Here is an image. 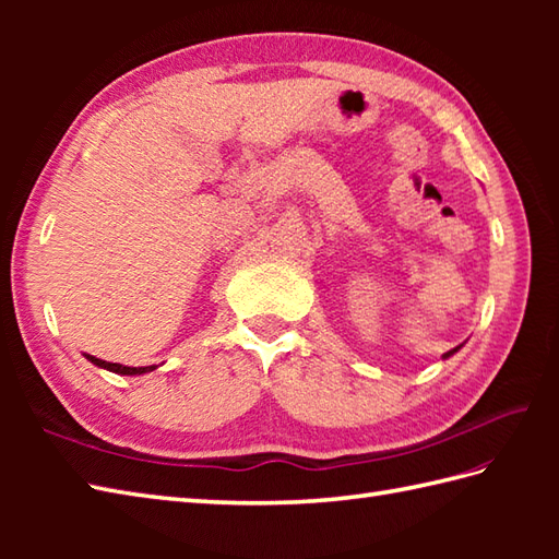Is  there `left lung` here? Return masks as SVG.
I'll list each match as a JSON object with an SVG mask.
<instances>
[{"instance_id":"left-lung-1","label":"left lung","mask_w":559,"mask_h":559,"mask_svg":"<svg viewBox=\"0 0 559 559\" xmlns=\"http://www.w3.org/2000/svg\"><path fill=\"white\" fill-rule=\"evenodd\" d=\"M461 346H463V343H461ZM461 346H456V348H451L449 353H444V355H442V358H444V360H447V358H451V355H454L456 350H461Z\"/></svg>"}]
</instances>
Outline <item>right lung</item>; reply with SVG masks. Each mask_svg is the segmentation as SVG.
I'll list each match as a JSON object with an SVG mask.
<instances>
[{
  "label": "right lung",
  "instance_id": "add662e5",
  "mask_svg": "<svg viewBox=\"0 0 559 559\" xmlns=\"http://www.w3.org/2000/svg\"><path fill=\"white\" fill-rule=\"evenodd\" d=\"M83 355H86V353H83ZM86 360H91L96 367H103V370L115 372V374H146V372L156 370V365H151V367H127V365H120V362L100 360V358H96V355H86Z\"/></svg>",
  "mask_w": 559,
  "mask_h": 559
}]
</instances>
